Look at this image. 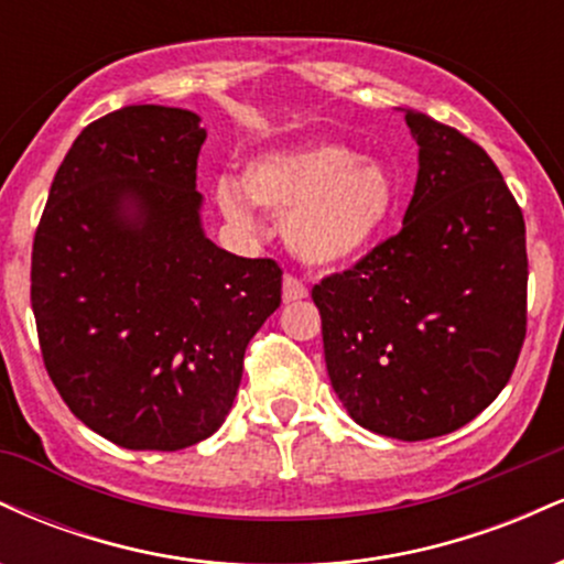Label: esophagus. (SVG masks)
Here are the masks:
<instances>
[{
    "label": "esophagus",
    "instance_id": "obj_1",
    "mask_svg": "<svg viewBox=\"0 0 564 564\" xmlns=\"http://www.w3.org/2000/svg\"><path fill=\"white\" fill-rule=\"evenodd\" d=\"M307 296V286L296 275L286 273L283 275V302H296Z\"/></svg>",
    "mask_w": 564,
    "mask_h": 564
}]
</instances>
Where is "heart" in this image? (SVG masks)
<instances>
[{
	"label": "heart",
	"mask_w": 564,
	"mask_h": 564,
	"mask_svg": "<svg viewBox=\"0 0 564 564\" xmlns=\"http://www.w3.org/2000/svg\"><path fill=\"white\" fill-rule=\"evenodd\" d=\"M225 217L251 223V206L283 223V238L304 264L341 268L379 241L398 206V183L384 164L355 159L345 145L273 151L243 166L241 187H217Z\"/></svg>",
	"instance_id": "heart-1"
}]
</instances>
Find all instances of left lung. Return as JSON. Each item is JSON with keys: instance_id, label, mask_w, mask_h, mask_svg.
<instances>
[{"instance_id": "1", "label": "left lung", "mask_w": 564, "mask_h": 564, "mask_svg": "<svg viewBox=\"0 0 564 564\" xmlns=\"http://www.w3.org/2000/svg\"><path fill=\"white\" fill-rule=\"evenodd\" d=\"M419 177L403 228L313 286L328 379L377 435L458 430L503 390L528 332L525 217L494 159L405 111Z\"/></svg>"}]
</instances>
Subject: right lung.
I'll use <instances>...</instances> for the list:
<instances>
[{"label":"right lung","mask_w":564,"mask_h":564,"mask_svg":"<svg viewBox=\"0 0 564 564\" xmlns=\"http://www.w3.org/2000/svg\"><path fill=\"white\" fill-rule=\"evenodd\" d=\"M204 140L185 108L102 116L57 166L34 232L44 368L70 413L121 448L183 451L215 435L246 345L281 307V264L200 230Z\"/></svg>","instance_id":"obj_1"}]
</instances>
